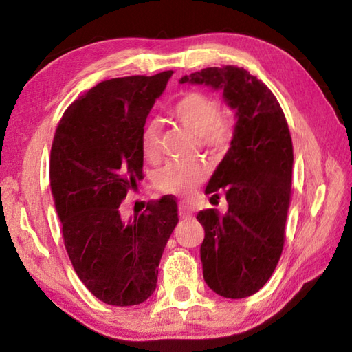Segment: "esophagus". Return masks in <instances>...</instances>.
<instances>
[{"label": "esophagus", "instance_id": "esophagus-1", "mask_svg": "<svg viewBox=\"0 0 352 352\" xmlns=\"http://www.w3.org/2000/svg\"><path fill=\"white\" fill-rule=\"evenodd\" d=\"M194 212H195L194 206L188 204V201H180V204H178V214H180L182 219L194 217Z\"/></svg>", "mask_w": 352, "mask_h": 352}]
</instances>
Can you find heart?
Returning a JSON list of instances; mask_svg holds the SVG:
<instances>
[{
	"label": "heart",
	"instance_id": "1",
	"mask_svg": "<svg viewBox=\"0 0 352 352\" xmlns=\"http://www.w3.org/2000/svg\"><path fill=\"white\" fill-rule=\"evenodd\" d=\"M174 116L183 127L200 136V142L212 152H223L233 140V126L220 111V104L204 91H186L172 105ZM141 151L147 160L160 153V122L148 121L141 133ZM208 175L205 162H170L158 172L157 186L162 192L184 195L194 190Z\"/></svg>",
	"mask_w": 352,
	"mask_h": 352
}]
</instances>
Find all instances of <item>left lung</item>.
<instances>
[{
    "label": "left lung",
    "mask_w": 352,
    "mask_h": 352,
    "mask_svg": "<svg viewBox=\"0 0 352 352\" xmlns=\"http://www.w3.org/2000/svg\"><path fill=\"white\" fill-rule=\"evenodd\" d=\"M186 82L222 90L236 110L231 147L205 190L225 192L228 211H200L197 220L205 283L220 296L247 298L264 287L283 253L294 166L289 126L275 94L247 69L205 68L183 76Z\"/></svg>",
    "instance_id": "8db88e82"
}]
</instances>
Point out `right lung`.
I'll use <instances>...</instances> for the list:
<instances>
[{"label":"right lung","instance_id":"1","mask_svg":"<svg viewBox=\"0 0 352 352\" xmlns=\"http://www.w3.org/2000/svg\"><path fill=\"white\" fill-rule=\"evenodd\" d=\"M172 71L104 80L76 99L58 122L50 180L67 253L91 294L135 306L157 287L158 265L178 222L170 195L126 220L121 201L142 180L141 133Z\"/></svg>","mask_w":352,"mask_h":352}]
</instances>
